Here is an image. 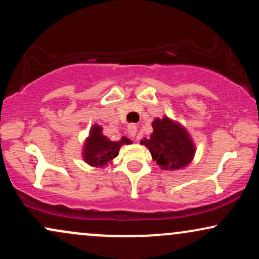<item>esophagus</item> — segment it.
Segmentation results:
<instances>
[{"label":"esophagus","mask_w":259,"mask_h":259,"mask_svg":"<svg viewBox=\"0 0 259 259\" xmlns=\"http://www.w3.org/2000/svg\"><path fill=\"white\" fill-rule=\"evenodd\" d=\"M127 133H129V135L134 138V136L136 135V133H138V126L135 125V124H129L127 125Z\"/></svg>","instance_id":"1"}]
</instances>
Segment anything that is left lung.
Instances as JSON below:
<instances>
[{
    "label": "left lung",
    "instance_id": "left-lung-1",
    "mask_svg": "<svg viewBox=\"0 0 259 259\" xmlns=\"http://www.w3.org/2000/svg\"><path fill=\"white\" fill-rule=\"evenodd\" d=\"M153 134L141 144L146 145L153 160L163 169H179L191 162L195 147L185 130L174 121L156 119L152 123Z\"/></svg>",
    "mask_w": 259,
    "mask_h": 259
}]
</instances>
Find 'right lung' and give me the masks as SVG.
Returning a JSON list of instances; mask_svg holds the SVG:
<instances>
[{"instance_id": "add662e5", "label": "right lung", "mask_w": 259, "mask_h": 259, "mask_svg": "<svg viewBox=\"0 0 259 259\" xmlns=\"http://www.w3.org/2000/svg\"><path fill=\"white\" fill-rule=\"evenodd\" d=\"M102 127L95 125L91 129V135L86 140L84 148V158L89 164L91 165H106L109 160L119 153V148L121 145L132 144L129 139L121 138L118 141H111L103 136Z\"/></svg>"}]
</instances>
